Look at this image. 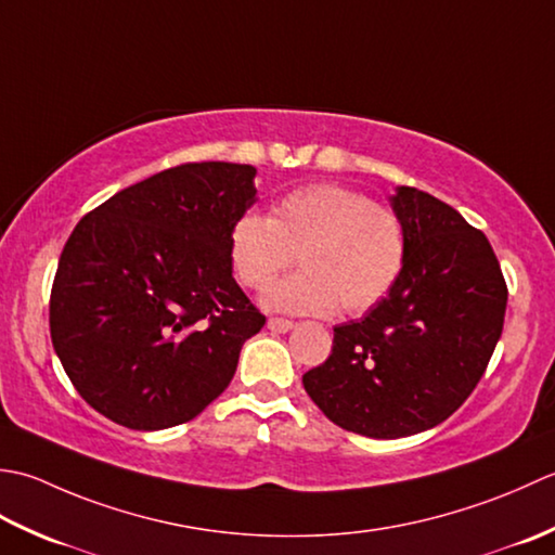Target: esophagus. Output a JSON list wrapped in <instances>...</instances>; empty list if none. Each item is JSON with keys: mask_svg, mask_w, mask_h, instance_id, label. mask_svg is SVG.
<instances>
[{"mask_svg": "<svg viewBox=\"0 0 555 555\" xmlns=\"http://www.w3.org/2000/svg\"><path fill=\"white\" fill-rule=\"evenodd\" d=\"M268 327L273 333H289L292 327H294V323L292 321H287V319H270L268 321Z\"/></svg>", "mask_w": 555, "mask_h": 555, "instance_id": "obj_1", "label": "esophagus"}]
</instances>
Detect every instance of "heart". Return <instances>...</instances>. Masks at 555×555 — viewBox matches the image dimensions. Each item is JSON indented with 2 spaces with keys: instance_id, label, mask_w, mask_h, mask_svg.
Returning a JSON list of instances; mask_svg holds the SVG:
<instances>
[{
  "instance_id": "heart-1",
  "label": "heart",
  "mask_w": 555,
  "mask_h": 555,
  "mask_svg": "<svg viewBox=\"0 0 555 555\" xmlns=\"http://www.w3.org/2000/svg\"><path fill=\"white\" fill-rule=\"evenodd\" d=\"M301 273L263 292V307L294 315L361 313L386 297L406 261L400 215L345 186L315 184L280 198L270 218L244 212L230 258L246 287H266L294 263Z\"/></svg>"
}]
</instances>
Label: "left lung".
<instances>
[{
  "label": "left lung",
  "instance_id": "obj_1",
  "mask_svg": "<svg viewBox=\"0 0 555 555\" xmlns=\"http://www.w3.org/2000/svg\"><path fill=\"white\" fill-rule=\"evenodd\" d=\"M390 206L406 234L400 280L364 319L335 325L331 357L304 373L327 420L369 438L446 422L489 366L507 304L489 240L455 208L412 186Z\"/></svg>",
  "mask_w": 555,
  "mask_h": 555
}]
</instances>
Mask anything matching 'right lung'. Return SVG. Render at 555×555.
<instances>
[{
	"label": "right lung",
	"instance_id": "right-lung-1",
	"mask_svg": "<svg viewBox=\"0 0 555 555\" xmlns=\"http://www.w3.org/2000/svg\"><path fill=\"white\" fill-rule=\"evenodd\" d=\"M254 179L251 165H179L76 224L56 266L50 335L74 388L107 420L160 431L230 386L242 345L266 323L230 258Z\"/></svg>",
	"mask_w": 555,
	"mask_h": 555
}]
</instances>
